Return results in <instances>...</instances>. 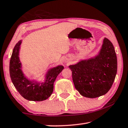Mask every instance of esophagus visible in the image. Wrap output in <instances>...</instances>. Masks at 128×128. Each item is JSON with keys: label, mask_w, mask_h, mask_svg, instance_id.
Returning <instances> with one entry per match:
<instances>
[{"label": "esophagus", "mask_w": 128, "mask_h": 128, "mask_svg": "<svg viewBox=\"0 0 128 128\" xmlns=\"http://www.w3.org/2000/svg\"><path fill=\"white\" fill-rule=\"evenodd\" d=\"M66 62H68V60H66Z\"/></svg>", "instance_id": "esophagus-1"}]
</instances>
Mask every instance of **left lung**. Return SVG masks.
Here are the masks:
<instances>
[{
    "label": "left lung",
    "instance_id": "8db88e82",
    "mask_svg": "<svg viewBox=\"0 0 128 128\" xmlns=\"http://www.w3.org/2000/svg\"><path fill=\"white\" fill-rule=\"evenodd\" d=\"M69 68L75 88L82 96L95 98L106 94L115 78L118 62L114 45L104 38L99 53Z\"/></svg>",
    "mask_w": 128,
    "mask_h": 128
}]
</instances>
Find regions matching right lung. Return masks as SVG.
<instances>
[{"label":"right lung","mask_w":128,"mask_h":128,"mask_svg":"<svg viewBox=\"0 0 128 128\" xmlns=\"http://www.w3.org/2000/svg\"><path fill=\"white\" fill-rule=\"evenodd\" d=\"M22 42V40H20L16 43L10 58V74L12 83L21 96L27 100H46L52 94L54 82L64 66L59 65L48 69L43 80L29 78L23 72L22 65L19 57Z\"/></svg>","instance_id":"right-lung-1"}]
</instances>
